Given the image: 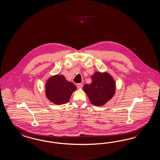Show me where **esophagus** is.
<instances>
[{
  "label": "esophagus",
  "instance_id": "1",
  "mask_svg": "<svg viewBox=\"0 0 160 160\" xmlns=\"http://www.w3.org/2000/svg\"><path fill=\"white\" fill-rule=\"evenodd\" d=\"M77 87H78V88H82L83 87V84L82 83H77Z\"/></svg>",
  "mask_w": 160,
  "mask_h": 160
}]
</instances>
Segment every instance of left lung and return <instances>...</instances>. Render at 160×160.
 Wrapping results in <instances>:
<instances>
[{
    "instance_id": "obj_1",
    "label": "left lung",
    "mask_w": 160,
    "mask_h": 160,
    "mask_svg": "<svg viewBox=\"0 0 160 160\" xmlns=\"http://www.w3.org/2000/svg\"><path fill=\"white\" fill-rule=\"evenodd\" d=\"M92 82L85 84L83 89L92 104L97 106L105 105L114 96L116 83L108 72H96L91 77Z\"/></svg>"
}]
</instances>
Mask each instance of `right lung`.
I'll use <instances>...</instances> for the list:
<instances>
[{"label":"right lung","mask_w":160,"mask_h":160,"mask_svg":"<svg viewBox=\"0 0 160 160\" xmlns=\"http://www.w3.org/2000/svg\"><path fill=\"white\" fill-rule=\"evenodd\" d=\"M46 95L49 101L55 105H63L69 98L77 87L68 81L64 75H55L48 78L46 83Z\"/></svg>","instance_id":"right-lung-1"}]
</instances>
